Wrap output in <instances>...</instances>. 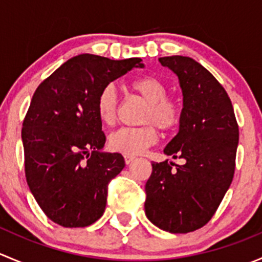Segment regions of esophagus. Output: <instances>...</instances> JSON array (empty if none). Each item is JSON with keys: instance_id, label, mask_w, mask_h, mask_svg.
Wrapping results in <instances>:
<instances>
[{"instance_id": "1", "label": "esophagus", "mask_w": 262, "mask_h": 262, "mask_svg": "<svg viewBox=\"0 0 262 262\" xmlns=\"http://www.w3.org/2000/svg\"><path fill=\"white\" fill-rule=\"evenodd\" d=\"M124 160H125V163H126V165H129V163H132V162H133L134 160H136V157H134V156L125 155V156H124Z\"/></svg>"}]
</instances>
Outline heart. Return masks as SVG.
I'll return each instance as SVG.
<instances>
[{
	"mask_svg": "<svg viewBox=\"0 0 262 262\" xmlns=\"http://www.w3.org/2000/svg\"><path fill=\"white\" fill-rule=\"evenodd\" d=\"M130 87L148 102L144 123H155L162 130H170L180 121L181 110L178 102L167 97V84L156 76H143L130 83ZM118 112V94L114 84H106L96 99V113L100 121L112 125ZM157 130L153 125L141 128H120L110 134L107 146L112 150L134 156L157 142Z\"/></svg>",
	"mask_w": 262,
	"mask_h": 262,
	"instance_id": "b5f03b06",
	"label": "heart"
}]
</instances>
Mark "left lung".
<instances>
[{"instance_id": "1", "label": "left lung", "mask_w": 262, "mask_h": 262, "mask_svg": "<svg viewBox=\"0 0 262 262\" xmlns=\"http://www.w3.org/2000/svg\"><path fill=\"white\" fill-rule=\"evenodd\" d=\"M179 78L182 110L179 132L163 152L184 158L152 163L146 184L147 218L171 233H187L210 221L231 186L238 125L226 90L192 58H158Z\"/></svg>"}]
</instances>
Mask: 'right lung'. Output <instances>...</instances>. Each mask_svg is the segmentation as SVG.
<instances>
[{"mask_svg":"<svg viewBox=\"0 0 262 262\" xmlns=\"http://www.w3.org/2000/svg\"><path fill=\"white\" fill-rule=\"evenodd\" d=\"M143 67L141 58L80 54L34 92L21 132L25 175L36 203L54 223L87 227L105 212L107 185L125 161L120 153L104 150L97 95L132 68Z\"/></svg>","mask_w":262,"mask_h":262,"instance_id":"obj_1","label":"right lung"}]
</instances>
